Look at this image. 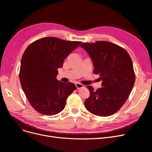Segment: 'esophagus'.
I'll list each match as a JSON object with an SVG mask.
<instances>
[{"instance_id":"1","label":"esophagus","mask_w":152,"mask_h":152,"mask_svg":"<svg viewBox=\"0 0 152 152\" xmlns=\"http://www.w3.org/2000/svg\"><path fill=\"white\" fill-rule=\"evenodd\" d=\"M75 86L77 87V89H80L82 88V87H84V86L82 85V84H80V83H76Z\"/></svg>"}]
</instances>
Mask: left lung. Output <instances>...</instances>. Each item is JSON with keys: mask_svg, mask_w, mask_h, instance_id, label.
<instances>
[{"mask_svg": "<svg viewBox=\"0 0 152 152\" xmlns=\"http://www.w3.org/2000/svg\"><path fill=\"white\" fill-rule=\"evenodd\" d=\"M82 47L89 55L94 73L99 74L102 87L94 91L87 87L90 96L84 102L89 112L100 117L116 113L128 98L135 82L131 58L122 48L108 41L83 43Z\"/></svg>", "mask_w": 152, "mask_h": 152, "instance_id": "obj_1", "label": "left lung"}]
</instances>
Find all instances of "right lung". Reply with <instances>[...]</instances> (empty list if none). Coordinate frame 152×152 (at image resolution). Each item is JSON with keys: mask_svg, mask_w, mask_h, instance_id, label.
Segmentation results:
<instances>
[{"mask_svg": "<svg viewBox=\"0 0 152 152\" xmlns=\"http://www.w3.org/2000/svg\"><path fill=\"white\" fill-rule=\"evenodd\" d=\"M79 41L44 37L30 44L23 54L20 80L31 106L44 115L58 114L65 107L67 98L77 89L71 82L56 79L69 54L79 47Z\"/></svg>", "mask_w": 152, "mask_h": 152, "instance_id": "obj_1", "label": "right lung"}]
</instances>
